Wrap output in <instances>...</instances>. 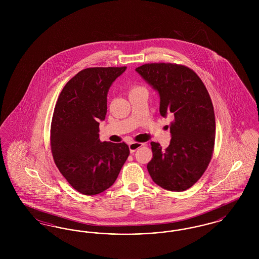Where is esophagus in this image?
Masks as SVG:
<instances>
[{"mask_svg": "<svg viewBox=\"0 0 259 259\" xmlns=\"http://www.w3.org/2000/svg\"><path fill=\"white\" fill-rule=\"evenodd\" d=\"M143 146H145V144H142V143H137V142H132V143H130V144H129L130 152H131V153L135 152L136 150H137L138 148H140L141 147H143Z\"/></svg>", "mask_w": 259, "mask_h": 259, "instance_id": "obj_1", "label": "esophagus"}]
</instances>
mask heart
<instances>
[{
	"instance_id": "obj_1",
	"label": "heart",
	"mask_w": 259,
	"mask_h": 259,
	"mask_svg": "<svg viewBox=\"0 0 259 259\" xmlns=\"http://www.w3.org/2000/svg\"><path fill=\"white\" fill-rule=\"evenodd\" d=\"M140 88H143V87H132V89H131V91H133V90H137V89H140Z\"/></svg>"
}]
</instances>
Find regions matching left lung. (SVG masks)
I'll return each mask as SVG.
<instances>
[{
    "mask_svg": "<svg viewBox=\"0 0 259 259\" xmlns=\"http://www.w3.org/2000/svg\"><path fill=\"white\" fill-rule=\"evenodd\" d=\"M136 71L158 91L162 116L172 113L169 147L151 142L148 171L152 181L170 191L195 185L211 159L215 119L209 92L197 74L184 65L150 63Z\"/></svg>",
    "mask_w": 259,
    "mask_h": 259,
    "instance_id": "8db88e82",
    "label": "left lung"
}]
</instances>
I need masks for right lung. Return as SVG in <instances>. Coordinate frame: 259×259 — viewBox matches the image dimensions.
<instances>
[{
  "mask_svg": "<svg viewBox=\"0 0 259 259\" xmlns=\"http://www.w3.org/2000/svg\"><path fill=\"white\" fill-rule=\"evenodd\" d=\"M126 67L87 68L71 78L58 97L50 128L57 168L76 191L96 195L111 187L129 156V147L101 142L99 121L107 113L111 83Z\"/></svg>",
  "mask_w": 259,
  "mask_h": 259,
  "instance_id": "add662e5",
  "label": "right lung"
}]
</instances>
